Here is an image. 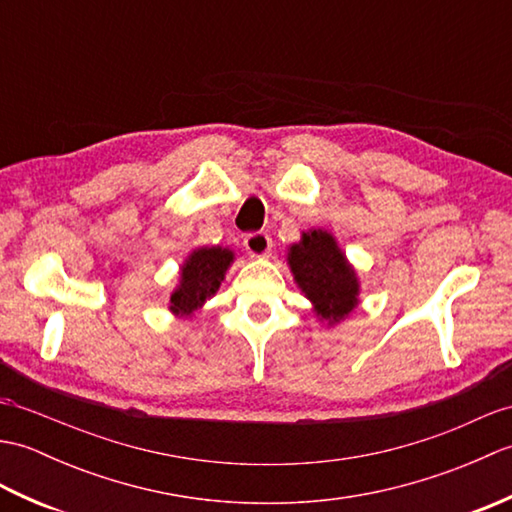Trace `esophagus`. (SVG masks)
I'll use <instances>...</instances> for the list:
<instances>
[{"instance_id":"obj_1","label":"esophagus","mask_w":512,"mask_h":512,"mask_svg":"<svg viewBox=\"0 0 512 512\" xmlns=\"http://www.w3.org/2000/svg\"><path fill=\"white\" fill-rule=\"evenodd\" d=\"M244 248L250 257H266L270 253V248H273V239L264 231L248 233L244 237Z\"/></svg>"}]
</instances>
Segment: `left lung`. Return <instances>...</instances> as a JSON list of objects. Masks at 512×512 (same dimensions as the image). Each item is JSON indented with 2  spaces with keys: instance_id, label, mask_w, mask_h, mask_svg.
Here are the masks:
<instances>
[{
  "instance_id": "1",
  "label": "left lung",
  "mask_w": 512,
  "mask_h": 512,
  "mask_svg": "<svg viewBox=\"0 0 512 512\" xmlns=\"http://www.w3.org/2000/svg\"><path fill=\"white\" fill-rule=\"evenodd\" d=\"M288 262L299 288L323 319L334 323L352 312L358 303L356 275L330 233H303L301 242L290 248Z\"/></svg>"
}]
</instances>
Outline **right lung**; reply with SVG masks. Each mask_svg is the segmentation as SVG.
Returning <instances> with one entry per match:
<instances>
[{
	"label": "right lung",
	"mask_w": 512,
	"mask_h": 512,
	"mask_svg": "<svg viewBox=\"0 0 512 512\" xmlns=\"http://www.w3.org/2000/svg\"><path fill=\"white\" fill-rule=\"evenodd\" d=\"M233 262V253L226 248H200L193 250L187 264L182 266V281L171 295V310L189 314L215 295L220 288L226 268Z\"/></svg>",
	"instance_id": "right-lung-1"
}]
</instances>
